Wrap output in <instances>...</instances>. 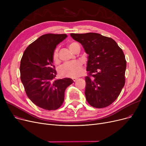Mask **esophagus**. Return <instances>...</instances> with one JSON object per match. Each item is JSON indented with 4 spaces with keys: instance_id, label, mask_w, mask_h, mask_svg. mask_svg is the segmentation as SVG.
Returning <instances> with one entry per match:
<instances>
[{
    "instance_id": "esophagus-1",
    "label": "esophagus",
    "mask_w": 146,
    "mask_h": 146,
    "mask_svg": "<svg viewBox=\"0 0 146 146\" xmlns=\"http://www.w3.org/2000/svg\"><path fill=\"white\" fill-rule=\"evenodd\" d=\"M72 79H73V82H76V80H78V78H73Z\"/></svg>"
}]
</instances>
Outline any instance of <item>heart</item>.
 Listing matches in <instances>:
<instances>
[{
  "mask_svg": "<svg viewBox=\"0 0 146 146\" xmlns=\"http://www.w3.org/2000/svg\"><path fill=\"white\" fill-rule=\"evenodd\" d=\"M78 44L76 42H72L68 44V48L73 52H74L76 45ZM52 60L56 64L59 63L58 47L56 48L53 51ZM82 64L80 61H78L65 63L61 65L58 68L59 74L62 77L65 78H77L82 74Z\"/></svg>",
  "mask_w": 146,
  "mask_h": 146,
  "instance_id": "obj_1",
  "label": "heart"
}]
</instances>
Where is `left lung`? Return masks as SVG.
Wrapping results in <instances>:
<instances>
[{"instance_id": "left-lung-1", "label": "left lung", "mask_w": 146, "mask_h": 146, "mask_svg": "<svg viewBox=\"0 0 146 146\" xmlns=\"http://www.w3.org/2000/svg\"><path fill=\"white\" fill-rule=\"evenodd\" d=\"M89 55L85 96L96 108L112 104L125 83L127 62L122 49L112 38L94 33L70 34Z\"/></svg>"}]
</instances>
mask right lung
Listing matches in <instances>:
<instances>
[{"label": "right lung", "instance_id": "add662e5", "mask_svg": "<svg viewBox=\"0 0 146 146\" xmlns=\"http://www.w3.org/2000/svg\"><path fill=\"white\" fill-rule=\"evenodd\" d=\"M66 34H46L25 49L20 64L21 80L27 96L35 105L45 110H56L62 105L70 78L54 80L55 66L52 53Z\"/></svg>", "mask_w": 146, "mask_h": 146}]
</instances>
